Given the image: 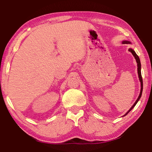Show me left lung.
I'll use <instances>...</instances> for the list:
<instances>
[{"instance_id":"left-lung-1","label":"left lung","mask_w":152,"mask_h":152,"mask_svg":"<svg viewBox=\"0 0 152 152\" xmlns=\"http://www.w3.org/2000/svg\"><path fill=\"white\" fill-rule=\"evenodd\" d=\"M123 44H130V42H128V41H124V42H123ZM129 51H130V53H132V54H133V56H134V58H135L136 61H137V66H138V68H137V69H138V74H139V78L140 82H141V92H140V94H139V98H137V101L135 102V103L134 104H133V106H132V107L130 108V109L126 113V115H126L127 114H128V113L129 112H130V110H132L133 108L134 107L135 105L137 104V103L138 102V101H139V99H140V98H141V95H142V78L141 72V61H140V59H139V56H138L137 54H136L135 52H134V50H133L132 49L130 48V49H129ZM125 115H124V116H125Z\"/></svg>"}]
</instances>
